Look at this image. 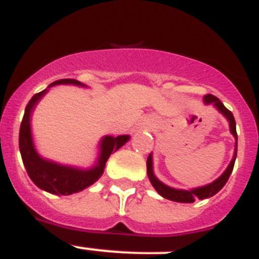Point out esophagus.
Listing matches in <instances>:
<instances>
[{"instance_id":"1","label":"esophagus","mask_w":259,"mask_h":259,"mask_svg":"<svg viewBox=\"0 0 259 259\" xmlns=\"http://www.w3.org/2000/svg\"><path fill=\"white\" fill-rule=\"evenodd\" d=\"M147 125H151V121H149V120H147Z\"/></svg>"}]
</instances>
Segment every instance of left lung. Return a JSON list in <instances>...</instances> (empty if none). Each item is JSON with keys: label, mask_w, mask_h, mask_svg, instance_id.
I'll use <instances>...</instances> for the list:
<instances>
[{"label": "left lung", "mask_w": 259, "mask_h": 259, "mask_svg": "<svg viewBox=\"0 0 259 259\" xmlns=\"http://www.w3.org/2000/svg\"><path fill=\"white\" fill-rule=\"evenodd\" d=\"M204 102L206 104H211L217 108V110L221 112L224 116L228 119L230 125V132L236 139V148H234V155H233V159L230 161V164L228 165V168L225 169V172L222 173L221 176L214 180L213 183L208 184V185H204V187L200 188H194V189H191V191H184V189H175V188H170L165 184H163L161 181L155 176V173H153V165H152V155L148 156V159H147V175H148V179L152 184V187L155 188L156 192L160 194V196H163L164 198L166 200H170V201H176V202H194L196 200H204V198H209L211 196H214L217 192H220L224 188V185L226 184V181L229 180L230 175H232L233 166H234V161H236L237 157V131H236V120H234V116L230 112L228 108H226L224 104H222L221 100L219 98H215L214 95H208L204 96Z\"/></svg>", "instance_id": "1"}]
</instances>
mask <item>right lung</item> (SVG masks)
I'll return each instance as SVG.
<instances>
[{"label":"right lung","mask_w":259,"mask_h":259,"mask_svg":"<svg viewBox=\"0 0 259 259\" xmlns=\"http://www.w3.org/2000/svg\"><path fill=\"white\" fill-rule=\"evenodd\" d=\"M55 84L84 86L83 83L78 82L75 79H59L51 83L48 89ZM48 89L35 94L25 108V115H23L21 128H19V151H21L23 165L26 168L27 175L38 188L49 193L58 194V196H68V194L86 189L87 187L99 180L100 176L103 175L104 166L111 153L117 151L121 145H124L130 140V136L128 135H120L116 138L104 136L100 140L99 159L95 165L90 169H79L74 166L61 165V164L40 157L34 148L31 128H30V116L40 98L48 93Z\"/></svg>","instance_id":"1"}]
</instances>
